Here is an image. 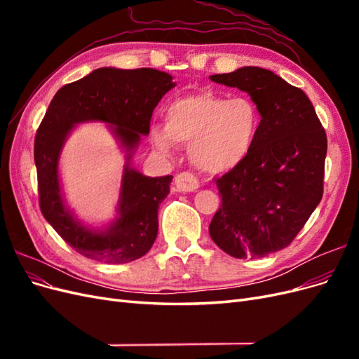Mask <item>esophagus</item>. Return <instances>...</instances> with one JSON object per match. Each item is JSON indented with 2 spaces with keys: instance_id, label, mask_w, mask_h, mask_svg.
Listing matches in <instances>:
<instances>
[{
  "instance_id": "1",
  "label": "esophagus",
  "mask_w": 359,
  "mask_h": 359,
  "mask_svg": "<svg viewBox=\"0 0 359 359\" xmlns=\"http://www.w3.org/2000/svg\"><path fill=\"white\" fill-rule=\"evenodd\" d=\"M173 184H175V190L182 191V193H190V191H194L199 189V181L191 172L178 173Z\"/></svg>"
}]
</instances>
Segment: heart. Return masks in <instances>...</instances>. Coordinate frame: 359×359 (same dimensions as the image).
<instances>
[{
    "label": "heart",
    "mask_w": 359,
    "mask_h": 359,
    "mask_svg": "<svg viewBox=\"0 0 359 359\" xmlns=\"http://www.w3.org/2000/svg\"><path fill=\"white\" fill-rule=\"evenodd\" d=\"M262 128V114L248 95L227 99L212 91L178 97L166 107V123L149 127L151 142L169 154L190 144L193 165L210 173L240 166L252 154Z\"/></svg>",
    "instance_id": "b5f03b06"
}]
</instances>
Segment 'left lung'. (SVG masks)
Masks as SVG:
<instances>
[{
  "label": "left lung",
  "mask_w": 359,
  "mask_h": 359,
  "mask_svg": "<svg viewBox=\"0 0 359 359\" xmlns=\"http://www.w3.org/2000/svg\"><path fill=\"white\" fill-rule=\"evenodd\" d=\"M210 79L248 93L262 114L252 154L215 180L222 205L210 235L236 259L265 257L293 241L322 199L327 133L306 93L271 70Z\"/></svg>",
  "instance_id": "obj_1"
}]
</instances>
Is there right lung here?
<instances>
[{
    "label": "right lung",
    "instance_id": "obj_1",
    "mask_svg": "<svg viewBox=\"0 0 359 359\" xmlns=\"http://www.w3.org/2000/svg\"><path fill=\"white\" fill-rule=\"evenodd\" d=\"M175 86L172 76L154 69H97L64 85L53 97L34 140L40 210L55 232L79 255L104 264H128L153 247L158 206L170 191L172 175L151 178L130 168L140 135L149 133L156 106ZM102 121L126 149L118 217L107 230L83 226L63 203L57 178L60 148L76 123Z\"/></svg>",
    "mask_w": 359,
    "mask_h": 359
}]
</instances>
